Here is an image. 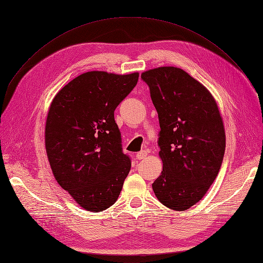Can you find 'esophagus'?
<instances>
[{"mask_svg": "<svg viewBox=\"0 0 263 263\" xmlns=\"http://www.w3.org/2000/svg\"><path fill=\"white\" fill-rule=\"evenodd\" d=\"M147 156H148L147 152H146V151H142V152L136 154V159H138V160H143V159H145Z\"/></svg>", "mask_w": 263, "mask_h": 263, "instance_id": "esophagus-1", "label": "esophagus"}]
</instances>
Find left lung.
Instances as JSON below:
<instances>
[{"label":"left lung","mask_w":263,"mask_h":263,"mask_svg":"<svg viewBox=\"0 0 263 263\" xmlns=\"http://www.w3.org/2000/svg\"><path fill=\"white\" fill-rule=\"evenodd\" d=\"M141 77L149 87L161 129L163 168L153 190L164 206L186 211L218 175L226 148L222 117L209 89L179 67H156Z\"/></svg>","instance_id":"8db88e82"}]
</instances>
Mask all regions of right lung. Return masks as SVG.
Segmentation results:
<instances>
[{
    "label": "right lung",
    "mask_w": 263,
    "mask_h": 263,
    "mask_svg": "<svg viewBox=\"0 0 263 263\" xmlns=\"http://www.w3.org/2000/svg\"><path fill=\"white\" fill-rule=\"evenodd\" d=\"M139 76L86 72L65 85L50 104L45 147L52 174L86 211L99 213L111 206L130 172L114 111Z\"/></svg>",
    "instance_id": "right-lung-1"
}]
</instances>
